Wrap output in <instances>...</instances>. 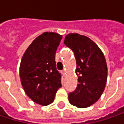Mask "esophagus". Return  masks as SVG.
I'll return each mask as SVG.
<instances>
[{
  "instance_id": "34e87169",
  "label": "esophagus",
  "mask_w": 124,
  "mask_h": 124,
  "mask_svg": "<svg viewBox=\"0 0 124 124\" xmlns=\"http://www.w3.org/2000/svg\"><path fill=\"white\" fill-rule=\"evenodd\" d=\"M61 73H62V74H63V75H65V70H62V71H61Z\"/></svg>"
}]
</instances>
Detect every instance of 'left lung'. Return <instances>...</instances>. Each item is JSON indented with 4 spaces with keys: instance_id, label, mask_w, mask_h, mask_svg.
<instances>
[{
    "instance_id": "obj_1",
    "label": "left lung",
    "mask_w": 124,
    "mask_h": 124,
    "mask_svg": "<svg viewBox=\"0 0 124 124\" xmlns=\"http://www.w3.org/2000/svg\"><path fill=\"white\" fill-rule=\"evenodd\" d=\"M64 44L74 52L78 84L68 94L70 103L86 108L97 101L106 84L108 69L104 55L90 39L78 34L65 36Z\"/></svg>"
}]
</instances>
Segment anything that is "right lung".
<instances>
[{"instance_id":"obj_1","label":"right lung","mask_w":124,"mask_h":124,"mask_svg":"<svg viewBox=\"0 0 124 124\" xmlns=\"http://www.w3.org/2000/svg\"><path fill=\"white\" fill-rule=\"evenodd\" d=\"M62 36L45 32L34 39L23 56L20 77L26 94L33 101L47 106L54 101L61 85L55 55Z\"/></svg>"}]
</instances>
